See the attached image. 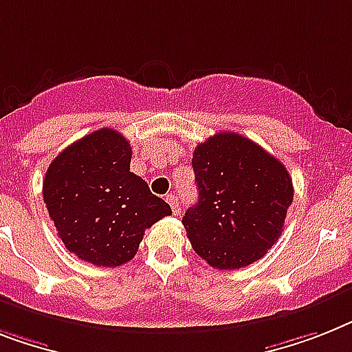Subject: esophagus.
I'll return each instance as SVG.
<instances>
[{
  "instance_id": "34e87169",
  "label": "esophagus",
  "mask_w": 352,
  "mask_h": 352,
  "mask_svg": "<svg viewBox=\"0 0 352 352\" xmlns=\"http://www.w3.org/2000/svg\"><path fill=\"white\" fill-rule=\"evenodd\" d=\"M167 203H169V205H170V208H173L174 214H178V212H179L178 196H174V194H169V196H167Z\"/></svg>"
}]
</instances>
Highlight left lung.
Returning <instances> with one entry per match:
<instances>
[{
  "label": "left lung",
  "mask_w": 352,
  "mask_h": 352,
  "mask_svg": "<svg viewBox=\"0 0 352 352\" xmlns=\"http://www.w3.org/2000/svg\"><path fill=\"white\" fill-rule=\"evenodd\" d=\"M197 203L182 223L194 252L212 268L259 261L283 234L293 183L274 155L235 133H217L192 155Z\"/></svg>",
  "instance_id": "1"
}]
</instances>
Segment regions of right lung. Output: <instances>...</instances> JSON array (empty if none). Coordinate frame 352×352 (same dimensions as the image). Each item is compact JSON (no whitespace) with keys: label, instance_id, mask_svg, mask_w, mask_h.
Segmentation results:
<instances>
[{"label":"right lung","instance_id":"1","mask_svg":"<svg viewBox=\"0 0 352 352\" xmlns=\"http://www.w3.org/2000/svg\"><path fill=\"white\" fill-rule=\"evenodd\" d=\"M131 145L102 127L66 147L43 179V197L60 241L80 261L120 266L138 252L145 228L173 210L131 173Z\"/></svg>","mask_w":352,"mask_h":352}]
</instances>
